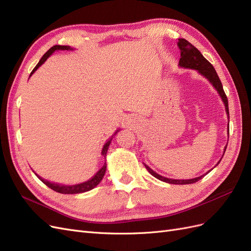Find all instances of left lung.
I'll use <instances>...</instances> for the list:
<instances>
[{"instance_id": "1", "label": "left lung", "mask_w": 251, "mask_h": 251, "mask_svg": "<svg viewBox=\"0 0 251 251\" xmlns=\"http://www.w3.org/2000/svg\"><path fill=\"white\" fill-rule=\"evenodd\" d=\"M178 46L181 50V57L179 60V66L182 68H187V69H195L200 74H202L204 77H206L209 80V82L215 87V89L218 91L220 96H221L222 100L225 104V110L227 113V116H228V119H229L228 100H227V96L223 90L222 82H221V80H220L218 74L215 70V68L212 67V65L208 62V60L202 55V53L195 46H193V45L188 41H186L184 39H179ZM228 136H229V120H228ZM226 148H227V146L224 149V153H225ZM144 166H146V169L149 171V173L151 175H153L155 178L161 180L163 182H166V183H171V184H192V183H195V182H197V181H199L200 179H202L205 175L207 174L206 173V174L202 175V176H200V177L189 179V180H176V179H169V178L160 176V175H158L151 168H149L147 164H144Z\"/></svg>"}]
</instances>
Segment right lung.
I'll return each mask as SVG.
<instances>
[{
    "instance_id": "add662e5",
    "label": "right lung",
    "mask_w": 251,
    "mask_h": 251,
    "mask_svg": "<svg viewBox=\"0 0 251 251\" xmlns=\"http://www.w3.org/2000/svg\"><path fill=\"white\" fill-rule=\"evenodd\" d=\"M56 50H72V48H70L69 46H60V45H55V46L51 47L45 54L43 55V57L41 58V60L39 62V64H37L35 66L34 69L32 70V72L30 73V76L36 71L37 68H39L40 66H42L45 62H46V59L52 54L53 52L56 51ZM119 130L116 131L115 135L117 134ZM111 140L112 138H110L107 142H105V144L102 148V151H101V155L105 158V156H107V151H108V149H109V146L111 143ZM105 170H107V163L104 162L102 168L98 171L94 176L91 178L90 180L86 181V182H82V183H79V184H75V185H63V184H58V183H51V182L45 180L43 178H41L39 175H36L37 178H39L43 183L46 184L48 187H50L51 189H53L54 192H57V193H60V194H80V193H85V192H88V191H91V189H93L95 186H97L98 184H100V182L102 180L103 178V175L105 173Z\"/></svg>"
}]
</instances>
